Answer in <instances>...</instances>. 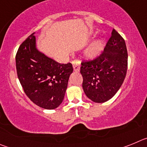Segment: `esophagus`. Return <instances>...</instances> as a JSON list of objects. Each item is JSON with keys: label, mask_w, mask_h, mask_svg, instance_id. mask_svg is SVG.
<instances>
[{"label": "esophagus", "mask_w": 147, "mask_h": 147, "mask_svg": "<svg viewBox=\"0 0 147 147\" xmlns=\"http://www.w3.org/2000/svg\"><path fill=\"white\" fill-rule=\"evenodd\" d=\"M73 67H74V71L76 72H79L80 70V60L79 59H75L72 62Z\"/></svg>", "instance_id": "obj_1"}]
</instances>
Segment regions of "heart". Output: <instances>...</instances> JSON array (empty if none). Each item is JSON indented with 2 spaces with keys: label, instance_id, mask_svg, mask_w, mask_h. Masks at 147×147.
<instances>
[{
  "label": "heart",
  "instance_id": "obj_1",
  "mask_svg": "<svg viewBox=\"0 0 147 147\" xmlns=\"http://www.w3.org/2000/svg\"><path fill=\"white\" fill-rule=\"evenodd\" d=\"M103 48V40L102 39H98V40H95L94 42L87 49L85 54L90 59H93V58L98 57L102 53Z\"/></svg>",
  "mask_w": 147,
  "mask_h": 147
}]
</instances>
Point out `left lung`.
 I'll return each mask as SVG.
<instances>
[{
  "instance_id": "8db88e82",
  "label": "left lung",
  "mask_w": 147,
  "mask_h": 147,
  "mask_svg": "<svg viewBox=\"0 0 147 147\" xmlns=\"http://www.w3.org/2000/svg\"><path fill=\"white\" fill-rule=\"evenodd\" d=\"M127 59L125 41L113 29L103 52L92 60L81 63L82 88L87 96L96 103H103L112 98L124 82Z\"/></svg>"
}]
</instances>
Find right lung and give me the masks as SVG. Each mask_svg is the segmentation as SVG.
I'll return each instance as SVG.
<instances>
[{
	"label": "right lung",
	"mask_w": 147,
	"mask_h": 147,
	"mask_svg": "<svg viewBox=\"0 0 147 147\" xmlns=\"http://www.w3.org/2000/svg\"><path fill=\"white\" fill-rule=\"evenodd\" d=\"M32 34L26 39L15 57L18 79L27 96L39 107L53 110L63 101L71 63L60 64L40 52Z\"/></svg>",
	"instance_id": "right-lung-1"
}]
</instances>
